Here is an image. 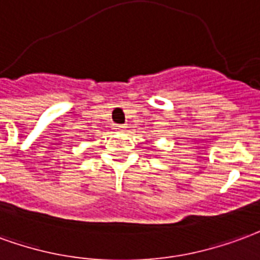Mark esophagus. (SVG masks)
<instances>
[{
  "label": "esophagus",
  "instance_id": "obj_1",
  "mask_svg": "<svg viewBox=\"0 0 260 260\" xmlns=\"http://www.w3.org/2000/svg\"><path fill=\"white\" fill-rule=\"evenodd\" d=\"M115 128H116L117 132H124L126 126H123V124H116V126H115Z\"/></svg>",
  "mask_w": 260,
  "mask_h": 260
}]
</instances>
